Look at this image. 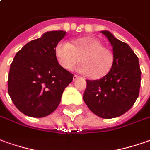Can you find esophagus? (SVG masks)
Listing matches in <instances>:
<instances>
[{
    "mask_svg": "<svg viewBox=\"0 0 150 150\" xmlns=\"http://www.w3.org/2000/svg\"><path fill=\"white\" fill-rule=\"evenodd\" d=\"M79 78V77L78 75H74V76H73V80L75 81V80H77Z\"/></svg>",
    "mask_w": 150,
    "mask_h": 150,
    "instance_id": "34e87169",
    "label": "esophagus"
}]
</instances>
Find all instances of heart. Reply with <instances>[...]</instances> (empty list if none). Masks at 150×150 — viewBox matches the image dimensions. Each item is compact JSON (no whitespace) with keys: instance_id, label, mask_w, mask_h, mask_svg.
I'll list each match as a JSON object with an SVG mask.
<instances>
[{"instance_id":"obj_1","label":"heart","mask_w":150,"mask_h":150,"mask_svg":"<svg viewBox=\"0 0 150 150\" xmlns=\"http://www.w3.org/2000/svg\"><path fill=\"white\" fill-rule=\"evenodd\" d=\"M55 56L59 64L67 71L73 70L80 61L79 71L93 79L108 75L115 59L114 52L94 37H82L71 44L58 43L55 47Z\"/></svg>"}]
</instances>
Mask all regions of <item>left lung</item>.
<instances>
[{
    "mask_svg": "<svg viewBox=\"0 0 150 150\" xmlns=\"http://www.w3.org/2000/svg\"><path fill=\"white\" fill-rule=\"evenodd\" d=\"M113 47L115 64L110 72L97 80H86L83 100L89 110L103 119H113L128 111L139 96L141 71L137 56L130 46L101 31Z\"/></svg>",
    "mask_w": 150,
    "mask_h": 150,
    "instance_id": "1",
    "label": "left lung"
}]
</instances>
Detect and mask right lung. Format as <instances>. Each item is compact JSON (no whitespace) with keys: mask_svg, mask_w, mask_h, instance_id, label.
I'll list each match as a JSON object with an SVG mask.
<instances>
[{"mask_svg":"<svg viewBox=\"0 0 150 150\" xmlns=\"http://www.w3.org/2000/svg\"><path fill=\"white\" fill-rule=\"evenodd\" d=\"M65 35L64 31H47L25 45L13 58L8 93L25 115L42 118L53 113L72 82L74 75L59 65L55 56V47Z\"/></svg>","mask_w":150,"mask_h":150,"instance_id":"obj_1","label":"right lung"}]
</instances>
